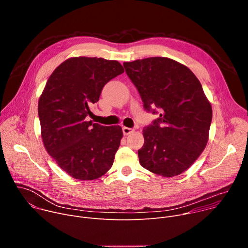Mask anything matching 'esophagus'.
Returning a JSON list of instances; mask_svg holds the SVG:
<instances>
[{
    "instance_id": "34e87169",
    "label": "esophagus",
    "mask_w": 248,
    "mask_h": 248,
    "mask_svg": "<svg viewBox=\"0 0 248 248\" xmlns=\"http://www.w3.org/2000/svg\"><path fill=\"white\" fill-rule=\"evenodd\" d=\"M133 131H134V129H133V128L126 127V126H124V127H123V132H124V135H128V134L132 133Z\"/></svg>"
}]
</instances>
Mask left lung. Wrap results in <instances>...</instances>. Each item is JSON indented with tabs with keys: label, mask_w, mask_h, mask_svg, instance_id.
I'll list each match as a JSON object with an SVG mask.
<instances>
[{
	"label": "left lung",
	"mask_w": 248,
	"mask_h": 248,
	"mask_svg": "<svg viewBox=\"0 0 248 248\" xmlns=\"http://www.w3.org/2000/svg\"><path fill=\"white\" fill-rule=\"evenodd\" d=\"M147 112L160 116L143 128L139 163L170 178L186 170L205 149L212 107L200 81L185 64L165 57L124 62Z\"/></svg>",
	"instance_id": "obj_1"
}]
</instances>
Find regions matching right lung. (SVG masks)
I'll use <instances>...</instances> for the list:
<instances>
[{"mask_svg":"<svg viewBox=\"0 0 248 248\" xmlns=\"http://www.w3.org/2000/svg\"><path fill=\"white\" fill-rule=\"evenodd\" d=\"M124 72L118 61L74 57L50 76L39 98L43 144L67 174L79 181L96 180L113 166L123 130L87 121L104 85Z\"/></svg>","mask_w":248,"mask_h":248,"instance_id":"add662e5","label":"right lung"}]
</instances>
